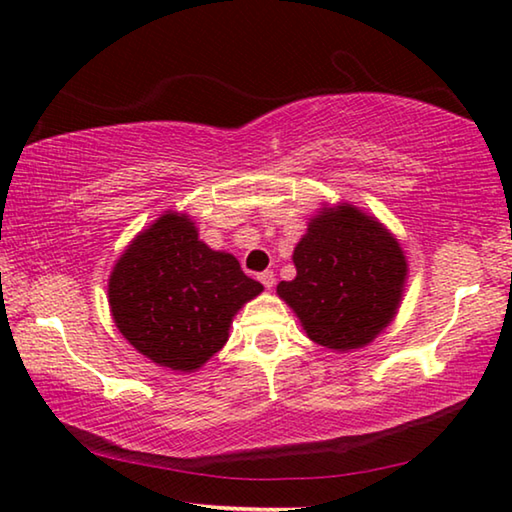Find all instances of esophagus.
Listing matches in <instances>:
<instances>
[{
    "label": "esophagus",
    "mask_w": 512,
    "mask_h": 512,
    "mask_svg": "<svg viewBox=\"0 0 512 512\" xmlns=\"http://www.w3.org/2000/svg\"><path fill=\"white\" fill-rule=\"evenodd\" d=\"M257 277H259V282H262L266 289H273V284H275V275H273V271H264V273H259Z\"/></svg>",
    "instance_id": "esophagus-1"
}]
</instances>
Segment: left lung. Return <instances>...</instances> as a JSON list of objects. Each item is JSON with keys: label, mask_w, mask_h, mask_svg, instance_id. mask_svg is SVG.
<instances>
[{"label": "left lung", "mask_w": 512, "mask_h": 512, "mask_svg": "<svg viewBox=\"0 0 512 512\" xmlns=\"http://www.w3.org/2000/svg\"><path fill=\"white\" fill-rule=\"evenodd\" d=\"M296 277L277 296L302 329L329 350H357L395 318L406 282V257L375 216L354 205L323 207L293 250Z\"/></svg>", "instance_id": "1"}]
</instances>
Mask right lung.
<instances>
[{"instance_id":"1","label":"right lung","mask_w":512,"mask_h":512,"mask_svg":"<svg viewBox=\"0 0 512 512\" xmlns=\"http://www.w3.org/2000/svg\"><path fill=\"white\" fill-rule=\"evenodd\" d=\"M264 291L237 257L198 239L187 214L167 212L137 235L108 282L115 325L137 352L192 372L219 352L237 311Z\"/></svg>"}]
</instances>
